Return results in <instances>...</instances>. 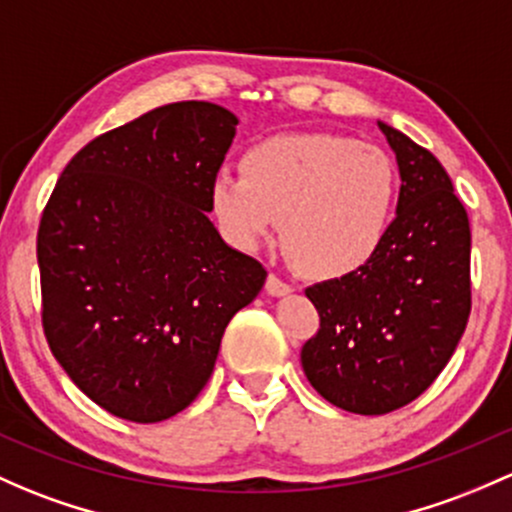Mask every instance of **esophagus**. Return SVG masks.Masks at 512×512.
Returning a JSON list of instances; mask_svg holds the SVG:
<instances>
[{
    "instance_id": "obj_1",
    "label": "esophagus",
    "mask_w": 512,
    "mask_h": 512,
    "mask_svg": "<svg viewBox=\"0 0 512 512\" xmlns=\"http://www.w3.org/2000/svg\"><path fill=\"white\" fill-rule=\"evenodd\" d=\"M265 287H267V294H272V297H284V294L292 292V284L284 282V279L277 277V274H270V277H267Z\"/></svg>"
}]
</instances>
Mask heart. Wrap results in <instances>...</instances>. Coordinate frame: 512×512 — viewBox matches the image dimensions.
<instances>
[{
  "label": "heart",
  "instance_id": "1",
  "mask_svg": "<svg viewBox=\"0 0 512 512\" xmlns=\"http://www.w3.org/2000/svg\"><path fill=\"white\" fill-rule=\"evenodd\" d=\"M213 218L242 250L279 233L299 270L338 279L373 262L390 235L400 176L383 149L341 134H274L250 144L242 171H215Z\"/></svg>",
  "mask_w": 512,
  "mask_h": 512
}]
</instances>
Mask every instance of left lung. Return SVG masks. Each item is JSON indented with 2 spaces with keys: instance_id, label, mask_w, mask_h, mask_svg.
Returning <instances> with one entry per match:
<instances>
[{
  "instance_id": "left-lung-1",
  "label": "left lung",
  "mask_w": 512,
  "mask_h": 512,
  "mask_svg": "<svg viewBox=\"0 0 512 512\" xmlns=\"http://www.w3.org/2000/svg\"><path fill=\"white\" fill-rule=\"evenodd\" d=\"M400 166L390 235L363 270L306 289L319 331L301 368L324 400L387 414L417 400L449 363L471 314V228L432 152L378 122Z\"/></svg>"
}]
</instances>
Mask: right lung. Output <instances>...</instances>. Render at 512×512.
<instances>
[{"label": "right lung", "instance_id": "obj_1", "mask_svg": "<svg viewBox=\"0 0 512 512\" xmlns=\"http://www.w3.org/2000/svg\"><path fill=\"white\" fill-rule=\"evenodd\" d=\"M235 125L213 102L157 107L85 144L43 208L48 348L95 405L127 422H164L196 400L225 326L267 279L208 218Z\"/></svg>", "mask_w": 512, "mask_h": 512}]
</instances>
